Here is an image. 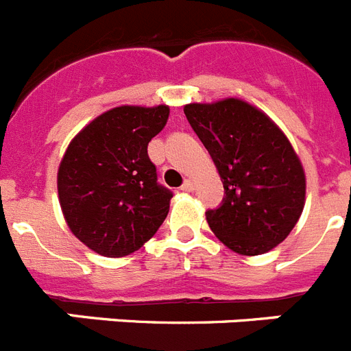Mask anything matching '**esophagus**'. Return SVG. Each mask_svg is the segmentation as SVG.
I'll list each match as a JSON object with an SVG mask.
<instances>
[{"label": "esophagus", "instance_id": "esophagus-1", "mask_svg": "<svg viewBox=\"0 0 351 351\" xmlns=\"http://www.w3.org/2000/svg\"><path fill=\"white\" fill-rule=\"evenodd\" d=\"M194 187H196V184H194V180L187 178L184 182V185H182V191H185V193H193Z\"/></svg>", "mask_w": 351, "mask_h": 351}]
</instances>
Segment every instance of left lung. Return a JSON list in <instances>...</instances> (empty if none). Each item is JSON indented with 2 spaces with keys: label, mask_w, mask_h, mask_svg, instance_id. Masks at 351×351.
<instances>
[{
  "label": "left lung",
  "mask_w": 351,
  "mask_h": 351,
  "mask_svg": "<svg viewBox=\"0 0 351 351\" xmlns=\"http://www.w3.org/2000/svg\"><path fill=\"white\" fill-rule=\"evenodd\" d=\"M184 112L226 191L224 203L206 212L210 230L237 254L272 251L306 205V173L286 134L237 97L185 104Z\"/></svg>",
  "instance_id": "obj_1"
}]
</instances>
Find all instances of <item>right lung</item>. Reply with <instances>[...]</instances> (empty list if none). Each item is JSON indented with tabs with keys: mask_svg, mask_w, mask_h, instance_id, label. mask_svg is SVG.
<instances>
[{
	"mask_svg": "<svg viewBox=\"0 0 351 351\" xmlns=\"http://www.w3.org/2000/svg\"><path fill=\"white\" fill-rule=\"evenodd\" d=\"M169 106H120L84 125L58 167V199L75 239L106 258L138 251L157 233L173 194L157 184L148 143Z\"/></svg>",
	"mask_w": 351,
	"mask_h": 351,
	"instance_id": "1",
	"label": "right lung"
}]
</instances>
